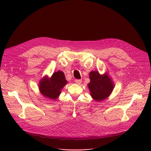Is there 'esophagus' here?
I'll use <instances>...</instances> for the list:
<instances>
[{"label":"esophagus","instance_id":"esophagus-1","mask_svg":"<svg viewBox=\"0 0 151 151\" xmlns=\"http://www.w3.org/2000/svg\"><path fill=\"white\" fill-rule=\"evenodd\" d=\"M75 83L77 84H80L82 83V80H75Z\"/></svg>","mask_w":151,"mask_h":151}]
</instances>
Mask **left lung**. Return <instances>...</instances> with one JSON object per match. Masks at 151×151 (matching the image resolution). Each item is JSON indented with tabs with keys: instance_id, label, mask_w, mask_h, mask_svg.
Segmentation results:
<instances>
[{
	"instance_id": "left-lung-1",
	"label": "left lung",
	"mask_w": 151,
	"mask_h": 151,
	"mask_svg": "<svg viewBox=\"0 0 151 151\" xmlns=\"http://www.w3.org/2000/svg\"><path fill=\"white\" fill-rule=\"evenodd\" d=\"M90 83L88 88L91 96L96 101H101L111 93L113 89V83L108 75L101 76L98 71H91Z\"/></svg>"
}]
</instances>
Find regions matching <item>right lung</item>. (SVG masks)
I'll use <instances>...</instances> for the list:
<instances>
[{
    "mask_svg": "<svg viewBox=\"0 0 151 151\" xmlns=\"http://www.w3.org/2000/svg\"><path fill=\"white\" fill-rule=\"evenodd\" d=\"M65 74L58 71L53 74L50 79L46 76L40 81V89L46 98L56 99L60 93V90L67 84Z\"/></svg>",
    "mask_w": 151,
    "mask_h": 151,
    "instance_id": "right-lung-1",
    "label": "right lung"
}]
</instances>
